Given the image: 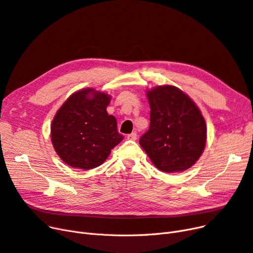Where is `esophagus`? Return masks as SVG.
<instances>
[{"label": "esophagus", "instance_id": "34e87169", "mask_svg": "<svg viewBox=\"0 0 253 253\" xmlns=\"http://www.w3.org/2000/svg\"><path fill=\"white\" fill-rule=\"evenodd\" d=\"M127 138L130 139V141H135V139L137 138V134H136V132H132V133L127 135Z\"/></svg>", "mask_w": 253, "mask_h": 253}]
</instances>
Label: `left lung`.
Segmentation results:
<instances>
[{
	"instance_id": "obj_1",
	"label": "left lung",
	"mask_w": 253,
	"mask_h": 253,
	"mask_svg": "<svg viewBox=\"0 0 253 253\" xmlns=\"http://www.w3.org/2000/svg\"><path fill=\"white\" fill-rule=\"evenodd\" d=\"M150 126L139 145L153 165L166 173L181 172L201 156L207 143V125L193 100L172 85L147 91Z\"/></svg>"
}]
</instances>
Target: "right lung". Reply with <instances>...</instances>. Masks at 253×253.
Masks as SVG:
<instances>
[{"instance_id": "obj_1", "label": "right lung", "mask_w": 253, "mask_h": 253, "mask_svg": "<svg viewBox=\"0 0 253 253\" xmlns=\"http://www.w3.org/2000/svg\"><path fill=\"white\" fill-rule=\"evenodd\" d=\"M110 96L93 88L74 92L56 112L51 139L56 153L70 167L90 170L106 161L124 136L106 107Z\"/></svg>"}]
</instances>
